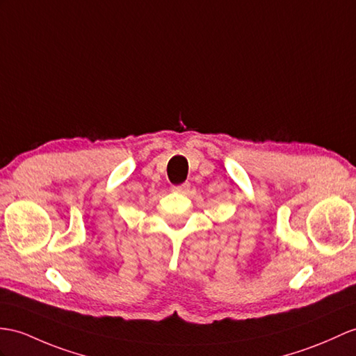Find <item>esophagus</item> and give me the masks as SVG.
<instances>
[{"mask_svg":"<svg viewBox=\"0 0 356 356\" xmlns=\"http://www.w3.org/2000/svg\"><path fill=\"white\" fill-rule=\"evenodd\" d=\"M188 188H190L188 183H183V184H178V186H173L172 187L173 192H177V193H186Z\"/></svg>","mask_w":356,"mask_h":356,"instance_id":"esophagus-1","label":"esophagus"}]
</instances>
